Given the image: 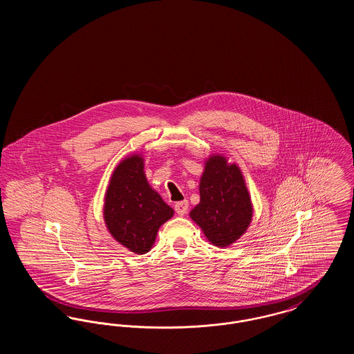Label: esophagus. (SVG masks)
Wrapping results in <instances>:
<instances>
[{
  "mask_svg": "<svg viewBox=\"0 0 354 354\" xmlns=\"http://www.w3.org/2000/svg\"><path fill=\"white\" fill-rule=\"evenodd\" d=\"M175 211L178 215H185L188 211V202L183 201V202L175 203Z\"/></svg>",
  "mask_w": 354,
  "mask_h": 354,
  "instance_id": "1",
  "label": "esophagus"
}]
</instances>
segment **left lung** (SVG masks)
Wrapping results in <instances>:
<instances>
[{
	"label": "left lung",
	"mask_w": 354,
	"mask_h": 354,
	"mask_svg": "<svg viewBox=\"0 0 354 354\" xmlns=\"http://www.w3.org/2000/svg\"><path fill=\"white\" fill-rule=\"evenodd\" d=\"M199 191L201 203L189 216L212 244H232L252 219L251 198L240 169L236 165H227L223 156H211L205 163Z\"/></svg>",
	"instance_id": "obj_1"
}]
</instances>
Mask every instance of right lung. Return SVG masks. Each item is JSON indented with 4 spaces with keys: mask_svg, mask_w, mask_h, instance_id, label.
<instances>
[{
    "mask_svg": "<svg viewBox=\"0 0 354 354\" xmlns=\"http://www.w3.org/2000/svg\"><path fill=\"white\" fill-rule=\"evenodd\" d=\"M172 214L174 209L147 183L140 156L119 163L104 199V221L115 240L131 252H149L159 227Z\"/></svg>",
    "mask_w": 354,
    "mask_h": 354,
    "instance_id": "right-lung-1",
    "label": "right lung"
}]
</instances>
